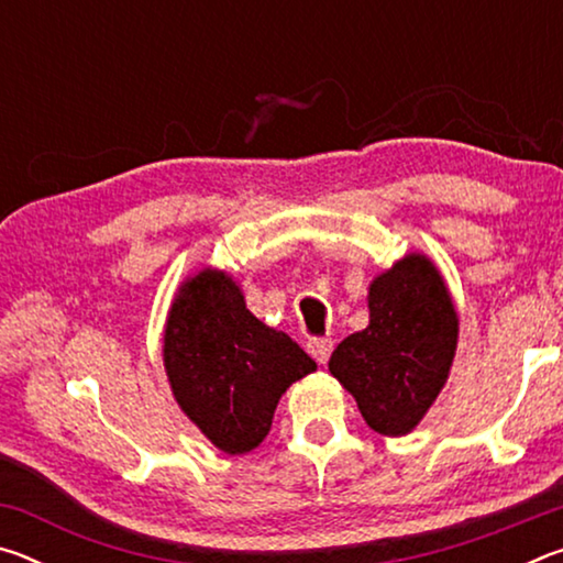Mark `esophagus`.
<instances>
[{"instance_id":"1","label":"esophagus","mask_w":563,"mask_h":563,"mask_svg":"<svg viewBox=\"0 0 563 563\" xmlns=\"http://www.w3.org/2000/svg\"><path fill=\"white\" fill-rule=\"evenodd\" d=\"M332 347H335V342H332L330 338H312L308 342V352L320 362V365H325V362L330 360Z\"/></svg>"}]
</instances>
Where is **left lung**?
Segmentation results:
<instances>
[{"label": "left lung", "instance_id": "left-lung-1", "mask_svg": "<svg viewBox=\"0 0 563 563\" xmlns=\"http://www.w3.org/2000/svg\"><path fill=\"white\" fill-rule=\"evenodd\" d=\"M456 350V312L440 273L407 255L369 285V325L340 342L330 373L375 432L415 430L440 395Z\"/></svg>", "mask_w": 563, "mask_h": 563}]
</instances>
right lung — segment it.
<instances>
[{"label": "right lung", "instance_id": "1", "mask_svg": "<svg viewBox=\"0 0 563 563\" xmlns=\"http://www.w3.org/2000/svg\"><path fill=\"white\" fill-rule=\"evenodd\" d=\"M164 342L180 409L228 454L255 450L285 389L318 367L298 342L251 316L238 285L218 271L180 288Z\"/></svg>", "mask_w": 563, "mask_h": 563}]
</instances>
